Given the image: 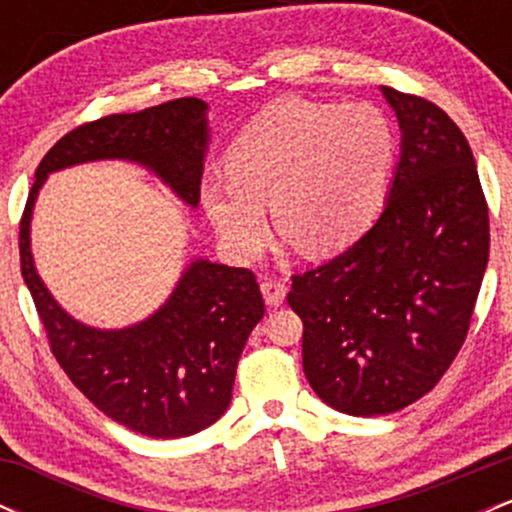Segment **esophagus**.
<instances>
[{"mask_svg": "<svg viewBox=\"0 0 512 512\" xmlns=\"http://www.w3.org/2000/svg\"><path fill=\"white\" fill-rule=\"evenodd\" d=\"M260 289H262L264 303H267L269 308H276V305H281L286 301V284H284V281L264 279L260 284Z\"/></svg>", "mask_w": 512, "mask_h": 512, "instance_id": "34e87169", "label": "esophagus"}]
</instances>
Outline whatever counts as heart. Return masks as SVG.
<instances>
[{"mask_svg": "<svg viewBox=\"0 0 512 512\" xmlns=\"http://www.w3.org/2000/svg\"><path fill=\"white\" fill-rule=\"evenodd\" d=\"M395 158V125L375 105L281 101L228 146V175L204 178L202 204L236 260L267 245L269 202L291 240L325 255L373 226Z\"/></svg>", "mask_w": 512, "mask_h": 512, "instance_id": "b5f03b06", "label": "heart"}]
</instances>
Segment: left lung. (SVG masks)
<instances>
[{
	"mask_svg": "<svg viewBox=\"0 0 512 512\" xmlns=\"http://www.w3.org/2000/svg\"><path fill=\"white\" fill-rule=\"evenodd\" d=\"M402 142L383 214L351 248L293 276L303 373L349 416L431 392L467 337L489 262V209L472 149L438 105L380 88Z\"/></svg>",
	"mask_w": 512,
	"mask_h": 512,
	"instance_id": "left-lung-1",
	"label": "left lung"
}]
</instances>
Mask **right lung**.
Here are the masks:
<instances>
[{"label": "right lung", "mask_w": 512, "mask_h": 512, "mask_svg": "<svg viewBox=\"0 0 512 512\" xmlns=\"http://www.w3.org/2000/svg\"><path fill=\"white\" fill-rule=\"evenodd\" d=\"M207 113L199 98H178L72 129L40 161L21 219V274L57 363L105 416L149 438L192 436L228 409L238 358L264 315L255 274L192 257L154 313L101 330L69 315L40 279L33 209L48 175L93 161L137 163L197 209L211 142Z\"/></svg>", "instance_id": "obj_1"}]
</instances>
